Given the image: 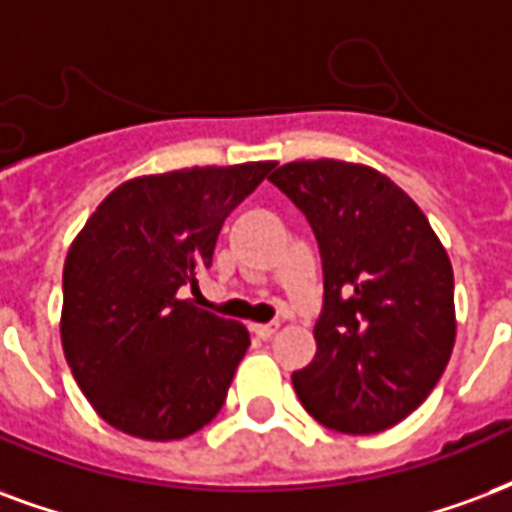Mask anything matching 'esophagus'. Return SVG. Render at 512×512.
Returning a JSON list of instances; mask_svg holds the SVG:
<instances>
[{"mask_svg": "<svg viewBox=\"0 0 512 512\" xmlns=\"http://www.w3.org/2000/svg\"><path fill=\"white\" fill-rule=\"evenodd\" d=\"M252 331L257 333V336H260V339H271V336H274L276 331H279V323H257L255 328H252Z\"/></svg>", "mask_w": 512, "mask_h": 512, "instance_id": "esophagus-1", "label": "esophagus"}]
</instances>
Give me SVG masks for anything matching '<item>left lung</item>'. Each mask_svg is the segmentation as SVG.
<instances>
[{
	"label": "left lung",
	"mask_w": 512,
	"mask_h": 512,
	"mask_svg": "<svg viewBox=\"0 0 512 512\" xmlns=\"http://www.w3.org/2000/svg\"><path fill=\"white\" fill-rule=\"evenodd\" d=\"M312 225L325 276L306 412L344 434L391 429L426 401L456 344L453 266L426 214L380 170L295 160L268 176Z\"/></svg>",
	"instance_id": "left-lung-1"
}]
</instances>
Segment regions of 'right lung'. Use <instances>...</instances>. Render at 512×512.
<instances>
[{
	"label": "right lung",
	"mask_w": 512,
	"mask_h": 512,
	"mask_svg": "<svg viewBox=\"0 0 512 512\" xmlns=\"http://www.w3.org/2000/svg\"><path fill=\"white\" fill-rule=\"evenodd\" d=\"M274 165L135 176L73 238L62 274V350L83 396L113 429L170 442L222 410L249 331L179 290L198 285L227 214Z\"/></svg>",
	"instance_id": "1"
}]
</instances>
